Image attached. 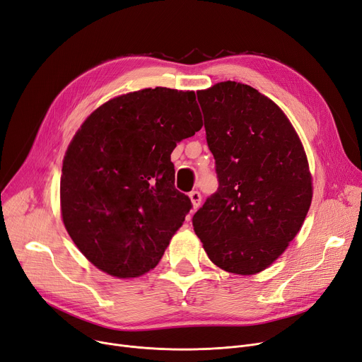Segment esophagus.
Here are the masks:
<instances>
[{"label": "esophagus", "mask_w": 362, "mask_h": 362, "mask_svg": "<svg viewBox=\"0 0 362 362\" xmlns=\"http://www.w3.org/2000/svg\"><path fill=\"white\" fill-rule=\"evenodd\" d=\"M189 198H191V202H192L194 208H198V206H199L202 197H201V194H199L198 191H192L191 194H189Z\"/></svg>", "instance_id": "34e87169"}]
</instances>
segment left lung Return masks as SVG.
<instances>
[{
  "label": "left lung",
  "instance_id": "1",
  "mask_svg": "<svg viewBox=\"0 0 362 362\" xmlns=\"http://www.w3.org/2000/svg\"><path fill=\"white\" fill-rule=\"evenodd\" d=\"M218 189L192 218L217 267L250 276L272 265L300 230L313 179L298 133L277 104L250 85L198 90Z\"/></svg>",
  "mask_w": 362,
  "mask_h": 362
}]
</instances>
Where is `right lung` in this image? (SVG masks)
<instances>
[{
    "label": "right lung",
    "mask_w": 362,
    "mask_h": 362,
    "mask_svg": "<svg viewBox=\"0 0 362 362\" xmlns=\"http://www.w3.org/2000/svg\"><path fill=\"white\" fill-rule=\"evenodd\" d=\"M202 127L194 90L142 89L95 110L63 161L62 216L104 273L139 277L160 262L192 208L175 187L171 152Z\"/></svg>",
    "instance_id": "add662e5"
}]
</instances>
